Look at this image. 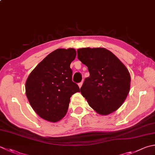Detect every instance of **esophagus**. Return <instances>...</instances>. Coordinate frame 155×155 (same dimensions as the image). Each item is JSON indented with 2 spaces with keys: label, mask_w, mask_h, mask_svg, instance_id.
Masks as SVG:
<instances>
[{
  "label": "esophagus",
  "mask_w": 155,
  "mask_h": 155,
  "mask_svg": "<svg viewBox=\"0 0 155 155\" xmlns=\"http://www.w3.org/2000/svg\"><path fill=\"white\" fill-rule=\"evenodd\" d=\"M82 85H83V82H81V83H78V87H79L80 88L82 87Z\"/></svg>",
  "instance_id": "1"
}]
</instances>
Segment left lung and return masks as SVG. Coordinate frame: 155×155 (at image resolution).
Here are the masks:
<instances>
[{
	"label": "left lung",
	"instance_id": "8db88e82",
	"mask_svg": "<svg viewBox=\"0 0 155 155\" xmlns=\"http://www.w3.org/2000/svg\"><path fill=\"white\" fill-rule=\"evenodd\" d=\"M77 54L90 74L81 88L82 95L99 114L105 116L116 111L130 91L131 78L128 69L104 48H81Z\"/></svg>",
	"mask_w": 155,
	"mask_h": 155
}]
</instances>
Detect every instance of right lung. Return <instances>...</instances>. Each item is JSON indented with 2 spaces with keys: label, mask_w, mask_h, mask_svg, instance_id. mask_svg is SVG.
Returning <instances> with one entry per match:
<instances>
[{
  "label": "right lung",
  "mask_w": 155,
  "mask_h": 155,
  "mask_svg": "<svg viewBox=\"0 0 155 155\" xmlns=\"http://www.w3.org/2000/svg\"><path fill=\"white\" fill-rule=\"evenodd\" d=\"M77 55L74 48L57 49L45 58L30 73L25 93L30 105L39 116L56 122L65 116L70 98L80 92L72 81L70 68Z\"/></svg>",
  "instance_id": "1"
}]
</instances>
